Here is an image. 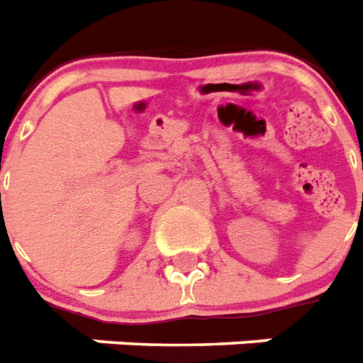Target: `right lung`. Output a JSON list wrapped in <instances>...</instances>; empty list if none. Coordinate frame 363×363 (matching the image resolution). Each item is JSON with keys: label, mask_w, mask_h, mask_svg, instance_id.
<instances>
[{"label": "right lung", "mask_w": 363, "mask_h": 363, "mask_svg": "<svg viewBox=\"0 0 363 363\" xmlns=\"http://www.w3.org/2000/svg\"><path fill=\"white\" fill-rule=\"evenodd\" d=\"M0 196H1V195H0Z\"/></svg>", "instance_id": "obj_1"}]
</instances>
